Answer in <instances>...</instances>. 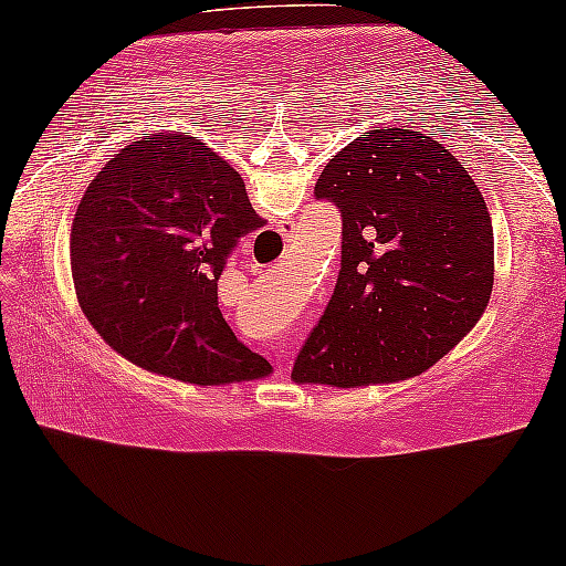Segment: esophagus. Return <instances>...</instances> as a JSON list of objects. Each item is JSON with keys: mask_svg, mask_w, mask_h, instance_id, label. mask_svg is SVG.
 <instances>
[{"mask_svg": "<svg viewBox=\"0 0 566 566\" xmlns=\"http://www.w3.org/2000/svg\"><path fill=\"white\" fill-rule=\"evenodd\" d=\"M295 232V224H289V230H285V238H291V234ZM291 352H289V344L285 342H275L273 344V352H271V356H273V361L277 364V371L283 374V359L285 356H289Z\"/></svg>", "mask_w": 566, "mask_h": 566, "instance_id": "34e87169", "label": "esophagus"}]
</instances>
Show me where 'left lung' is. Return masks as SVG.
<instances>
[{
    "mask_svg": "<svg viewBox=\"0 0 566 566\" xmlns=\"http://www.w3.org/2000/svg\"><path fill=\"white\" fill-rule=\"evenodd\" d=\"M313 195L342 212V268L291 377L361 387L430 369L493 289V228L471 174L432 136L379 126L326 164Z\"/></svg>",
    "mask_w": 566,
    "mask_h": 566,
    "instance_id": "8db88e82",
    "label": "left lung"
}]
</instances>
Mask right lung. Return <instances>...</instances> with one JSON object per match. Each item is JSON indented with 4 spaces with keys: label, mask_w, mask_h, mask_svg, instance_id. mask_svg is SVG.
Masks as SVG:
<instances>
[{
    "label": "right lung",
    "mask_w": 566,
    "mask_h": 566,
    "mask_svg": "<svg viewBox=\"0 0 566 566\" xmlns=\"http://www.w3.org/2000/svg\"><path fill=\"white\" fill-rule=\"evenodd\" d=\"M263 224L240 174L197 136L151 134L113 156L77 205V303L144 369L192 385L265 377L271 364L234 336L217 303L232 250Z\"/></svg>",
    "instance_id": "right-lung-1"
}]
</instances>
